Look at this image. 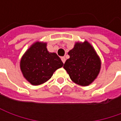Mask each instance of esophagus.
I'll use <instances>...</instances> for the list:
<instances>
[{
  "label": "esophagus",
  "mask_w": 121,
  "mask_h": 121,
  "mask_svg": "<svg viewBox=\"0 0 121 121\" xmlns=\"http://www.w3.org/2000/svg\"><path fill=\"white\" fill-rule=\"evenodd\" d=\"M61 60H62V61H63V63H65V60H66V59L65 57H61Z\"/></svg>",
  "instance_id": "esophagus-1"
}]
</instances>
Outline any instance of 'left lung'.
Returning <instances> with one entry per match:
<instances>
[{
	"label": "left lung",
	"instance_id": "obj_1",
	"mask_svg": "<svg viewBox=\"0 0 121 121\" xmlns=\"http://www.w3.org/2000/svg\"><path fill=\"white\" fill-rule=\"evenodd\" d=\"M68 54L63 67L73 81L82 86L91 83L100 72V58L94 49L87 42L76 43Z\"/></svg>",
	"mask_w": 121,
	"mask_h": 121
}]
</instances>
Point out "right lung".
Wrapping results in <instances>:
<instances>
[{"label": "right lung", "mask_w": 121, "mask_h": 121, "mask_svg": "<svg viewBox=\"0 0 121 121\" xmlns=\"http://www.w3.org/2000/svg\"><path fill=\"white\" fill-rule=\"evenodd\" d=\"M63 63L56 53L49 52L46 43L33 44L22 57L20 67L24 77L31 84L38 86L50 79Z\"/></svg>", "instance_id": "1"}]
</instances>
